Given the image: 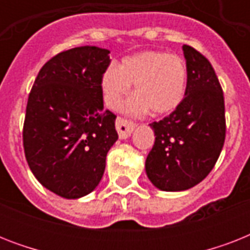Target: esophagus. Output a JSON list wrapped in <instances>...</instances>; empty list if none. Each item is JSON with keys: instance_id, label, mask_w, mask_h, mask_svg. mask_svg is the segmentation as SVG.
Returning a JSON list of instances; mask_svg holds the SVG:
<instances>
[{"instance_id": "esophagus-1", "label": "esophagus", "mask_w": 250, "mask_h": 250, "mask_svg": "<svg viewBox=\"0 0 250 250\" xmlns=\"http://www.w3.org/2000/svg\"><path fill=\"white\" fill-rule=\"evenodd\" d=\"M117 131L118 135H119V139L121 140H125L131 136L133 128H135V123L133 122H129L127 119H123V118H118L117 119Z\"/></svg>"}]
</instances>
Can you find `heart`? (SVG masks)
I'll return each mask as SVG.
<instances>
[{
  "label": "heart",
  "instance_id": "1",
  "mask_svg": "<svg viewBox=\"0 0 250 250\" xmlns=\"http://www.w3.org/2000/svg\"><path fill=\"white\" fill-rule=\"evenodd\" d=\"M135 84V93L125 107L128 115L140 117L152 110L154 115L174 111L188 85V68L182 57L164 52L137 53L125 57L119 67L110 66L101 85L109 107L118 109Z\"/></svg>",
  "mask_w": 250,
  "mask_h": 250
}]
</instances>
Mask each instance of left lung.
<instances>
[{
  "label": "left lung",
  "instance_id": "8db88e82",
  "mask_svg": "<svg viewBox=\"0 0 250 250\" xmlns=\"http://www.w3.org/2000/svg\"><path fill=\"white\" fill-rule=\"evenodd\" d=\"M188 68L186 97L162 121L154 122L156 141L145 171L156 188L166 192L189 189L209 175L226 137L225 98L210 62L189 45H183Z\"/></svg>",
  "mask_w": 250,
  "mask_h": 250
}]
</instances>
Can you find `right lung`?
<instances>
[{"label": "right lung", "instance_id": "add662e5", "mask_svg": "<svg viewBox=\"0 0 250 250\" xmlns=\"http://www.w3.org/2000/svg\"><path fill=\"white\" fill-rule=\"evenodd\" d=\"M109 54L90 45L60 53L42 66L29 93L25 158L40 184L67 200L96 189L118 140L117 117L102 100Z\"/></svg>", "mask_w": 250, "mask_h": 250}]
</instances>
